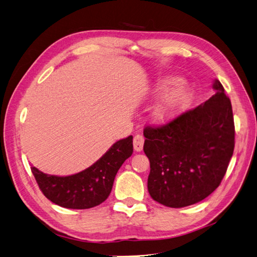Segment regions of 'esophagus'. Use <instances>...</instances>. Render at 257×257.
<instances>
[{
  "label": "esophagus",
  "instance_id": "1",
  "mask_svg": "<svg viewBox=\"0 0 257 257\" xmlns=\"http://www.w3.org/2000/svg\"><path fill=\"white\" fill-rule=\"evenodd\" d=\"M144 143H145V138L142 135H136L134 137V141H133L135 151L141 152L144 148Z\"/></svg>",
  "mask_w": 257,
  "mask_h": 257
}]
</instances>
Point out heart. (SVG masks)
<instances>
[{
  "instance_id": "b5f03b06",
  "label": "heart",
  "mask_w": 257,
  "mask_h": 257,
  "mask_svg": "<svg viewBox=\"0 0 257 257\" xmlns=\"http://www.w3.org/2000/svg\"><path fill=\"white\" fill-rule=\"evenodd\" d=\"M180 79L170 77L159 82L155 87V92L162 93L169 89L174 84H178ZM194 98V92L188 85L180 83L176 88L170 90L161 98L152 110L153 119L159 123H166L175 119L183 110L190 106Z\"/></svg>"
}]
</instances>
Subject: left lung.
<instances>
[{"mask_svg": "<svg viewBox=\"0 0 257 257\" xmlns=\"http://www.w3.org/2000/svg\"><path fill=\"white\" fill-rule=\"evenodd\" d=\"M213 89L215 94L194 109L144 130V151L150 161L148 191L166 207L205 199L226 174L235 148L234 116L219 80Z\"/></svg>", "mask_w": 257, "mask_h": 257, "instance_id": "obj_1", "label": "left lung"}]
</instances>
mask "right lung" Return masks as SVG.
Segmentation results:
<instances>
[{
  "mask_svg": "<svg viewBox=\"0 0 257 257\" xmlns=\"http://www.w3.org/2000/svg\"><path fill=\"white\" fill-rule=\"evenodd\" d=\"M133 153V136L111 146L102 158L82 172L66 177L51 176L31 167L44 195L53 204L68 209H89L107 199L114 177Z\"/></svg>",
  "mask_w": 257,
  "mask_h": 257,
  "instance_id": "right-lung-1",
  "label": "right lung"
}]
</instances>
